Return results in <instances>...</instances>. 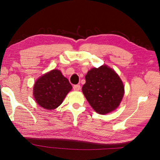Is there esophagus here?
Returning a JSON list of instances; mask_svg holds the SVG:
<instances>
[{
	"label": "esophagus",
	"instance_id": "34e87169",
	"mask_svg": "<svg viewBox=\"0 0 160 160\" xmlns=\"http://www.w3.org/2000/svg\"><path fill=\"white\" fill-rule=\"evenodd\" d=\"M80 89V85H75L73 86V90L75 91H79Z\"/></svg>",
	"mask_w": 160,
	"mask_h": 160
}]
</instances>
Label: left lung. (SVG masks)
Segmentation results:
<instances>
[{
    "mask_svg": "<svg viewBox=\"0 0 160 160\" xmlns=\"http://www.w3.org/2000/svg\"><path fill=\"white\" fill-rule=\"evenodd\" d=\"M82 92L97 113L107 114L117 108L124 94V86L118 74L106 65L94 68L85 75Z\"/></svg>",
    "mask_w": 160,
    "mask_h": 160,
    "instance_id": "1",
    "label": "left lung"
}]
</instances>
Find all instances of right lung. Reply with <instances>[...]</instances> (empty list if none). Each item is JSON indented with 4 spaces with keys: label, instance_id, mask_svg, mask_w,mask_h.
<instances>
[{
    "label": "right lung",
    "instance_id": "add662e5",
    "mask_svg": "<svg viewBox=\"0 0 160 160\" xmlns=\"http://www.w3.org/2000/svg\"><path fill=\"white\" fill-rule=\"evenodd\" d=\"M72 88L68 80L60 70L54 69L37 80L33 88V95L39 106L51 110L60 106Z\"/></svg>",
    "mask_w": 160,
    "mask_h": 160
}]
</instances>
